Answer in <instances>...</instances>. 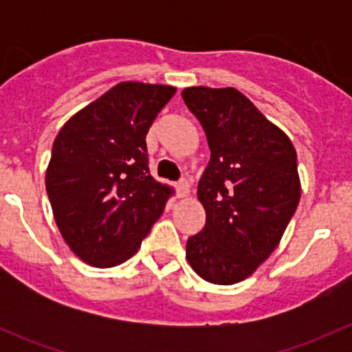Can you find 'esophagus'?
I'll return each mask as SVG.
<instances>
[{
  "instance_id": "1",
  "label": "esophagus",
  "mask_w": 352,
  "mask_h": 352,
  "mask_svg": "<svg viewBox=\"0 0 352 352\" xmlns=\"http://www.w3.org/2000/svg\"><path fill=\"white\" fill-rule=\"evenodd\" d=\"M177 192H179V197L189 196L190 187H189V184H187V180H180V182L177 184Z\"/></svg>"
}]
</instances>
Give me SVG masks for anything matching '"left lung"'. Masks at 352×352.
Instances as JSON below:
<instances>
[{"label":"left lung","mask_w":352,"mask_h":352,"mask_svg":"<svg viewBox=\"0 0 352 352\" xmlns=\"http://www.w3.org/2000/svg\"><path fill=\"white\" fill-rule=\"evenodd\" d=\"M182 98L211 150L197 186L206 225L187 240L186 257L206 281L235 285L272 254L296 211V150L235 88L190 87Z\"/></svg>","instance_id":"1"}]
</instances>
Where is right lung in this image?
Segmentation results:
<instances>
[{"label": "right lung", "mask_w": 352, "mask_h": 352, "mask_svg": "<svg viewBox=\"0 0 352 352\" xmlns=\"http://www.w3.org/2000/svg\"><path fill=\"white\" fill-rule=\"evenodd\" d=\"M175 91L122 81L56 136L45 190L59 233L87 264L126 262L162 216L173 189L150 175L146 133Z\"/></svg>", "instance_id": "right-lung-1"}]
</instances>
